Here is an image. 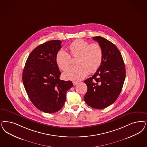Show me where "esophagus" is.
I'll return each instance as SVG.
<instances>
[{"instance_id":"34e87169","label":"esophagus","mask_w":147,"mask_h":147,"mask_svg":"<svg viewBox=\"0 0 147 147\" xmlns=\"http://www.w3.org/2000/svg\"><path fill=\"white\" fill-rule=\"evenodd\" d=\"M78 83H79V82H78V81H73V85H74V86L77 85Z\"/></svg>"}]
</instances>
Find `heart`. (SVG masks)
Listing matches in <instances>:
<instances>
[{"mask_svg": "<svg viewBox=\"0 0 147 147\" xmlns=\"http://www.w3.org/2000/svg\"><path fill=\"white\" fill-rule=\"evenodd\" d=\"M68 48L72 57L78 56V65L69 68L63 73V76L66 80H80L88 75L90 71L96 72L101 66L103 52L99 44H90L87 41L78 39L74 40ZM56 61L59 67L65 71L71 66V57L68 52L61 49L56 54Z\"/></svg>", "mask_w": 147, "mask_h": 147, "instance_id": "obj_1", "label": "heart"}]
</instances>
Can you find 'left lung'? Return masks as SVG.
<instances>
[{"label": "left lung", "instance_id": "8db88e82", "mask_svg": "<svg viewBox=\"0 0 147 147\" xmlns=\"http://www.w3.org/2000/svg\"><path fill=\"white\" fill-rule=\"evenodd\" d=\"M101 46L103 59L96 73L84 82L87 86L84 100L90 107L102 109L116 100L125 78V67L120 51L113 43L100 36L93 37Z\"/></svg>", "mask_w": 147, "mask_h": 147}]
</instances>
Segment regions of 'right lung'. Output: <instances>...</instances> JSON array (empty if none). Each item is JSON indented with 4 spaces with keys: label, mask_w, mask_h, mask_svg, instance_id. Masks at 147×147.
I'll return each mask as SVG.
<instances>
[{
    "label": "right lung",
    "mask_w": 147,
    "mask_h": 147,
    "mask_svg": "<svg viewBox=\"0 0 147 147\" xmlns=\"http://www.w3.org/2000/svg\"><path fill=\"white\" fill-rule=\"evenodd\" d=\"M61 43L51 40L37 46L28 56L23 71V82L31 101L38 110L48 113L61 109L67 91L73 86L71 81L60 79L56 56Z\"/></svg>",
    "instance_id": "obj_1"
}]
</instances>
